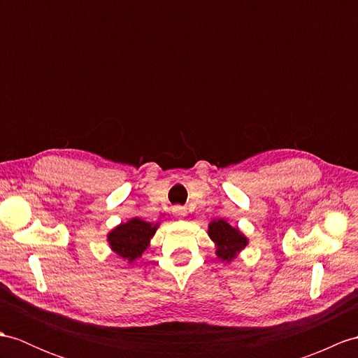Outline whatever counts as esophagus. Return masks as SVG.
I'll return each mask as SVG.
<instances>
[{"label":"esophagus","instance_id":"34e87169","mask_svg":"<svg viewBox=\"0 0 358 358\" xmlns=\"http://www.w3.org/2000/svg\"><path fill=\"white\" fill-rule=\"evenodd\" d=\"M173 215L174 217H179V219H182V217L187 215V209L184 206H174L173 208Z\"/></svg>","mask_w":358,"mask_h":358}]
</instances>
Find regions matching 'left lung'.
<instances>
[{"mask_svg":"<svg viewBox=\"0 0 358 358\" xmlns=\"http://www.w3.org/2000/svg\"><path fill=\"white\" fill-rule=\"evenodd\" d=\"M208 235L215 245L217 258L222 259L223 263H231L249 243L245 234H241L237 228H232L223 219L209 223Z\"/></svg>","mask_w":358,"mask_h":358,"instance_id":"8db88e82","label":"left lung"}]
</instances>
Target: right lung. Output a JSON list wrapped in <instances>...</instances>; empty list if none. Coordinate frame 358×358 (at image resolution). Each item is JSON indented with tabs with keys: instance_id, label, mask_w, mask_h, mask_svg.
Returning <instances> with one entry per match:
<instances>
[{
	"instance_id": "right-lung-1",
	"label": "right lung",
	"mask_w": 358,
	"mask_h": 358,
	"mask_svg": "<svg viewBox=\"0 0 358 358\" xmlns=\"http://www.w3.org/2000/svg\"><path fill=\"white\" fill-rule=\"evenodd\" d=\"M158 226V223L152 224L135 217V219L113 228L108 234V243L118 257L127 259V263L132 264L138 258H141L144 250L149 248L150 238Z\"/></svg>"
}]
</instances>
